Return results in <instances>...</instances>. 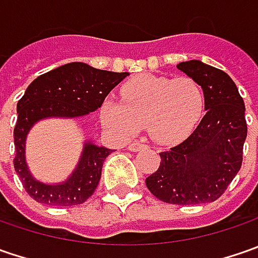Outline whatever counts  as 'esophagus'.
<instances>
[{
    "label": "esophagus",
    "mask_w": 258,
    "mask_h": 258,
    "mask_svg": "<svg viewBox=\"0 0 258 258\" xmlns=\"http://www.w3.org/2000/svg\"><path fill=\"white\" fill-rule=\"evenodd\" d=\"M146 148V145L144 142H141V141H135L132 144L127 146V149L131 151V152H138V151H141V149H145Z\"/></svg>",
    "instance_id": "esophagus-1"
}]
</instances>
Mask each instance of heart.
<instances>
[{"instance_id":"b5f03b06","label":"heart","mask_w":258,"mask_h":258,"mask_svg":"<svg viewBox=\"0 0 258 258\" xmlns=\"http://www.w3.org/2000/svg\"><path fill=\"white\" fill-rule=\"evenodd\" d=\"M122 102L104 100L100 117L104 127L120 138L135 135L145 123L159 144H175L195 129L205 110V90L192 77L144 75L120 90Z\"/></svg>"}]
</instances>
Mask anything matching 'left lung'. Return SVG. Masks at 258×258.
<instances>
[{
  "label": "left lung",
  "instance_id": "1",
  "mask_svg": "<svg viewBox=\"0 0 258 258\" xmlns=\"http://www.w3.org/2000/svg\"><path fill=\"white\" fill-rule=\"evenodd\" d=\"M176 69L201 83L207 112L185 141L159 154L161 165L146 178V186L168 204L213 203L243 164L245 106L233 79L223 70L200 60L182 61Z\"/></svg>",
  "mask_w": 258,
  "mask_h": 258
}]
</instances>
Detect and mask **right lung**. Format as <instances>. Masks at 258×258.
<instances>
[{"label":"right lung","instance_id":"1","mask_svg":"<svg viewBox=\"0 0 258 258\" xmlns=\"http://www.w3.org/2000/svg\"><path fill=\"white\" fill-rule=\"evenodd\" d=\"M129 73L99 70L92 66L73 61L38 76L27 87L17 103L14 127V168L25 191L37 203L51 207H72L92 197L100 181L104 159L112 152L104 146L86 141L82 156L70 176L57 183L38 181L25 161L27 135L43 119H76L92 113Z\"/></svg>","mask_w":258,"mask_h":258}]
</instances>
